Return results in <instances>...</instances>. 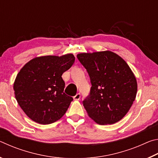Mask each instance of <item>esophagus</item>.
Wrapping results in <instances>:
<instances>
[{"mask_svg":"<svg viewBox=\"0 0 158 158\" xmlns=\"http://www.w3.org/2000/svg\"><path fill=\"white\" fill-rule=\"evenodd\" d=\"M80 98H81V94H80V93H77L75 96H74L73 97L74 100H79Z\"/></svg>","mask_w":158,"mask_h":158,"instance_id":"1","label":"esophagus"}]
</instances>
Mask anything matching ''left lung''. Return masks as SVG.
Segmentation results:
<instances>
[{"instance_id":"obj_1","label":"left lung","mask_w":158,"mask_h":158,"mask_svg":"<svg viewBox=\"0 0 158 158\" xmlns=\"http://www.w3.org/2000/svg\"><path fill=\"white\" fill-rule=\"evenodd\" d=\"M77 56L92 84L90 95L83 101L89 116L100 125L121 121L137 95V82L132 69L111 51L81 53Z\"/></svg>"}]
</instances>
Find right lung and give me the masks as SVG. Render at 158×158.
Wrapping results in <instances>:
<instances>
[{
  "mask_svg": "<svg viewBox=\"0 0 158 158\" xmlns=\"http://www.w3.org/2000/svg\"><path fill=\"white\" fill-rule=\"evenodd\" d=\"M74 60L73 53L35 57L19 72L13 85L15 98L32 121L51 124L66 113L73 98L63 92L65 82L61 76Z\"/></svg>",
  "mask_w": 158,
  "mask_h": 158,
  "instance_id": "add662e5",
  "label": "right lung"
}]
</instances>
